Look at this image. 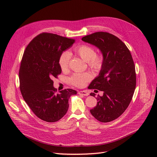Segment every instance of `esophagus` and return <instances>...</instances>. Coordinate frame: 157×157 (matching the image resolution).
<instances>
[{"label":"esophagus","mask_w":157,"mask_h":157,"mask_svg":"<svg viewBox=\"0 0 157 157\" xmlns=\"http://www.w3.org/2000/svg\"><path fill=\"white\" fill-rule=\"evenodd\" d=\"M78 94L82 95V96H88V95H89V94H88V92L84 91V90H83V91H80V92H78Z\"/></svg>","instance_id":"34e87169"}]
</instances>
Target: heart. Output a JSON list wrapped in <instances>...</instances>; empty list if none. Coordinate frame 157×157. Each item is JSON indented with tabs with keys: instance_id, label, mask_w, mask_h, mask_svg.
Masks as SVG:
<instances>
[{
	"instance_id": "obj_1",
	"label": "heart",
	"mask_w": 157,
	"mask_h": 157,
	"mask_svg": "<svg viewBox=\"0 0 157 157\" xmlns=\"http://www.w3.org/2000/svg\"><path fill=\"white\" fill-rule=\"evenodd\" d=\"M73 52L78 56L84 61H86L90 69L98 71L102 67L103 56L101 54H96L92 46L87 44H81L75 47ZM70 55L67 52H63L59 57V65L62 71H66L69 67ZM91 78V76L88 73H74L69 78V82L77 87H84Z\"/></svg>"
}]
</instances>
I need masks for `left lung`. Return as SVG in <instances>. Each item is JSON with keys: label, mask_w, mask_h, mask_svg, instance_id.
I'll return each mask as SVG.
<instances>
[{"label": "left lung", "mask_w": 157, "mask_h": 157, "mask_svg": "<svg viewBox=\"0 0 157 157\" xmlns=\"http://www.w3.org/2000/svg\"><path fill=\"white\" fill-rule=\"evenodd\" d=\"M82 40L97 46L103 56L100 73L88 86L103 91V95H98L97 105L90 113L101 122L113 121L125 111L134 95L136 86L134 60L126 44L111 33L96 32ZM90 95L95 97L96 94Z\"/></svg>", "instance_id": "8db88e82"}]
</instances>
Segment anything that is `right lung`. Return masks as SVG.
Wrapping results in <instances>:
<instances>
[{
	"label": "right lung",
	"instance_id": "obj_1",
	"mask_svg": "<svg viewBox=\"0 0 157 157\" xmlns=\"http://www.w3.org/2000/svg\"><path fill=\"white\" fill-rule=\"evenodd\" d=\"M73 39L49 33L35 36L26 47L19 71L20 89L25 101L40 119L54 122L67 113L72 89L57 92L53 78L61 73L59 65L63 51L75 43Z\"/></svg>",
	"mask_w": 157,
	"mask_h": 157
}]
</instances>
